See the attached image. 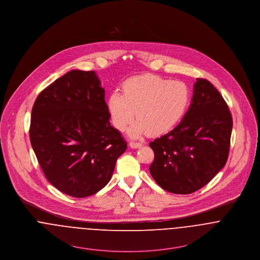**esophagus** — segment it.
<instances>
[{
  "instance_id": "obj_1",
  "label": "esophagus",
  "mask_w": 260,
  "mask_h": 260,
  "mask_svg": "<svg viewBox=\"0 0 260 260\" xmlns=\"http://www.w3.org/2000/svg\"><path fill=\"white\" fill-rule=\"evenodd\" d=\"M142 145H143L142 142H136V141H131V142H129V146H131L132 148H139V147H141Z\"/></svg>"
}]
</instances>
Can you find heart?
I'll list each match as a JSON object with an SVG mask.
<instances>
[{"mask_svg":"<svg viewBox=\"0 0 260 260\" xmlns=\"http://www.w3.org/2000/svg\"><path fill=\"white\" fill-rule=\"evenodd\" d=\"M190 102V89L181 80L144 75L127 79L122 94L112 92L107 109L113 125L120 132L129 128V136L137 138L148 133L159 136L172 129L182 120Z\"/></svg>","mask_w":260,"mask_h":260,"instance_id":"b5f03b06","label":"heart"}]
</instances>
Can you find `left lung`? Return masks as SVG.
<instances>
[{"instance_id": "obj_1", "label": "left lung", "mask_w": 260, "mask_h": 260, "mask_svg": "<svg viewBox=\"0 0 260 260\" xmlns=\"http://www.w3.org/2000/svg\"><path fill=\"white\" fill-rule=\"evenodd\" d=\"M232 127V115L220 92L208 80L198 78L182 122L149 143L155 182L178 194L203 187L227 162Z\"/></svg>"}]
</instances>
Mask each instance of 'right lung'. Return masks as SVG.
I'll return each instance as SVG.
<instances>
[{
	"mask_svg": "<svg viewBox=\"0 0 260 260\" xmlns=\"http://www.w3.org/2000/svg\"><path fill=\"white\" fill-rule=\"evenodd\" d=\"M29 138L47 180L77 199L109 183L127 146L110 123L105 90L93 71H71L40 92Z\"/></svg>",
	"mask_w": 260,
	"mask_h": 260,
	"instance_id": "1",
	"label": "right lung"
}]
</instances>
